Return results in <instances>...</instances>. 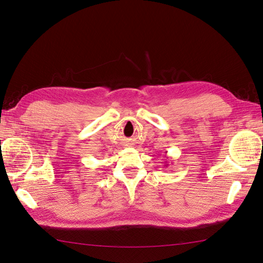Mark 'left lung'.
Instances as JSON below:
<instances>
[{
	"label": "left lung",
	"mask_w": 263,
	"mask_h": 263,
	"mask_svg": "<svg viewBox=\"0 0 263 263\" xmlns=\"http://www.w3.org/2000/svg\"><path fill=\"white\" fill-rule=\"evenodd\" d=\"M165 153H167V152H165ZM165 167H168V163L167 162H165Z\"/></svg>",
	"instance_id": "1"
}]
</instances>
